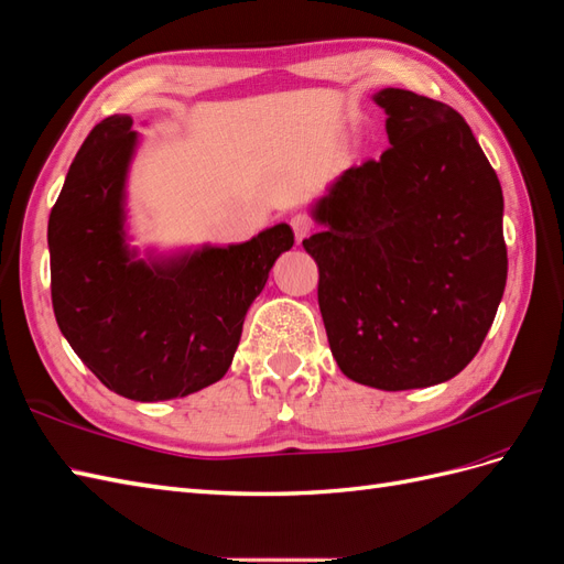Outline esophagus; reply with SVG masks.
<instances>
[{
  "instance_id": "esophagus-1",
  "label": "esophagus",
  "mask_w": 564,
  "mask_h": 564,
  "mask_svg": "<svg viewBox=\"0 0 564 564\" xmlns=\"http://www.w3.org/2000/svg\"><path fill=\"white\" fill-rule=\"evenodd\" d=\"M292 229H294V237H296V241H304L308 235H311V229H313V223H311V217L308 215H304V213H299V215H294L292 219Z\"/></svg>"
}]
</instances>
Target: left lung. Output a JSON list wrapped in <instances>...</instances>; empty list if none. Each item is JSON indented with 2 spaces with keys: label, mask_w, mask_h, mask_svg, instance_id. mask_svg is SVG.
<instances>
[{
  "label": "left lung",
  "mask_w": 564,
  "mask_h": 564,
  "mask_svg": "<svg viewBox=\"0 0 564 564\" xmlns=\"http://www.w3.org/2000/svg\"><path fill=\"white\" fill-rule=\"evenodd\" d=\"M390 148L315 200L318 306L341 373L378 390L455 378L484 345L507 282L502 188L449 105L373 95Z\"/></svg>",
  "instance_id": "8db88e82"
}]
</instances>
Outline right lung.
<instances>
[{
	"mask_svg": "<svg viewBox=\"0 0 564 564\" xmlns=\"http://www.w3.org/2000/svg\"><path fill=\"white\" fill-rule=\"evenodd\" d=\"M133 119L95 127L68 167L47 225L52 306L68 345L105 388L162 402L227 373L246 311L294 246L290 225L229 246L139 258L127 237Z\"/></svg>",
	"mask_w": 564,
	"mask_h": 564,
	"instance_id": "1",
	"label": "right lung"
}]
</instances>
